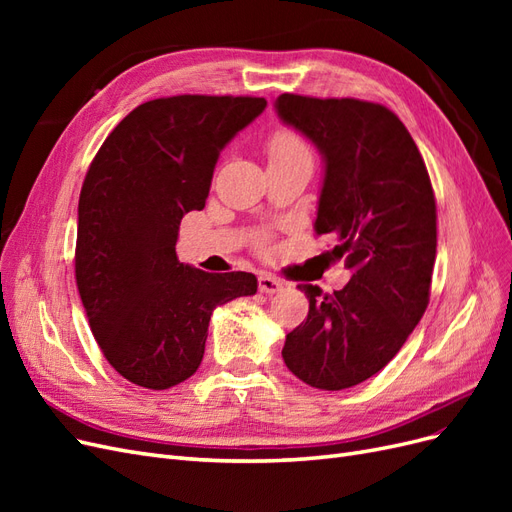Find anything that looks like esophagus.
<instances>
[{
  "instance_id": "34e87169",
  "label": "esophagus",
  "mask_w": 512,
  "mask_h": 512,
  "mask_svg": "<svg viewBox=\"0 0 512 512\" xmlns=\"http://www.w3.org/2000/svg\"><path fill=\"white\" fill-rule=\"evenodd\" d=\"M258 286H260V292H265V294H275V292L284 290V282H280L277 277H273L269 273H262L258 277Z\"/></svg>"
}]
</instances>
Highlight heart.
Returning a JSON list of instances; mask_svg holds the SVG:
<instances>
[{
  "label": "heart",
  "mask_w": 512,
  "mask_h": 512,
  "mask_svg": "<svg viewBox=\"0 0 512 512\" xmlns=\"http://www.w3.org/2000/svg\"><path fill=\"white\" fill-rule=\"evenodd\" d=\"M269 160H284L292 156H309V147L303 138L292 130H277L269 138Z\"/></svg>",
  "instance_id": "obj_1"
}]
</instances>
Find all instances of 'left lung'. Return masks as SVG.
Instances as JSON below:
<instances>
[{
  "mask_svg": "<svg viewBox=\"0 0 512 512\" xmlns=\"http://www.w3.org/2000/svg\"><path fill=\"white\" fill-rule=\"evenodd\" d=\"M275 111L322 153L314 230L335 241L333 254L352 271L331 294L299 284L309 312L286 335L282 356L314 389H350L378 374L425 314L436 198L421 151L386 106L282 94Z\"/></svg>",
  "mask_w": 512,
  "mask_h": 512,
  "instance_id": "8db88e82",
  "label": "left lung"
}]
</instances>
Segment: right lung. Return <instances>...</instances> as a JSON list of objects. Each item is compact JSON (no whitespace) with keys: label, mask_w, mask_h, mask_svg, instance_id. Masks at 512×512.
<instances>
[{"label":"right lung","mask_w":512,"mask_h":512,"mask_svg":"<svg viewBox=\"0 0 512 512\" xmlns=\"http://www.w3.org/2000/svg\"><path fill=\"white\" fill-rule=\"evenodd\" d=\"M265 98L173 96L136 106L106 136L79 198L74 273L91 333L132 384L164 391L205 354L213 309L256 294V275L177 258L185 213L209 196L220 151Z\"/></svg>","instance_id":"1"}]
</instances>
